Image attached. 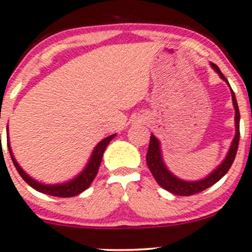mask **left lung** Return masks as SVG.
<instances>
[{
	"mask_svg": "<svg viewBox=\"0 0 252 252\" xmlns=\"http://www.w3.org/2000/svg\"><path fill=\"white\" fill-rule=\"evenodd\" d=\"M211 67L216 71L220 75V77L223 79L227 84L229 86L228 81L224 77L223 73L220 71L219 66L215 63H211ZM231 88V86H229ZM232 100H233V106H234L235 110V136L233 139L231 147H229L228 153H227L226 158L220 164L219 166L214 171H211L210 175L205 177V179L199 180V181H185V180L179 179V177L175 176L174 174H171L168 170L166 165L164 164L163 158H161V151H160V144L159 140L155 136V135H151L150 139V146H148V151L146 155V161L147 165L150 168L151 173H152L153 177L156 179V181L158 182L160 187H163L164 189L169 190L170 193H174L176 195H192L195 193H199L202 190L209 189L213 185H215L219 180H221L224 175L227 174V171L229 170V168L232 166L233 161H234L235 155H237L238 151V145H239V137H240V131H239V121H240V113L239 108H238L237 99H235V95L233 93L232 88Z\"/></svg>",
	"mask_w": 252,
	"mask_h": 252,
	"instance_id": "1",
	"label": "left lung"
}]
</instances>
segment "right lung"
<instances>
[{
	"mask_svg": "<svg viewBox=\"0 0 252 252\" xmlns=\"http://www.w3.org/2000/svg\"><path fill=\"white\" fill-rule=\"evenodd\" d=\"M115 136L116 134L110 135V136L105 137L104 140H101V141L95 146L91 158H89L88 164H87L84 170L82 171L78 176H76L75 179H72L71 181L63 182V184H59V185H44V184H41V182L36 181V180H33L31 176H29V175L21 169V166L18 164V161L15 160L14 156H13L12 150H10L8 133H7V145H8V151H9L10 158H12L13 160V164H14L18 173L20 174V176L23 177L24 181H25L26 184L30 185L32 189L38 190V192L46 193V194H49V195H54V197L68 198V197H75V195L79 194V193H82L83 190H86L89 186H91L92 182L94 181L95 176H96L97 170H99V166H100V163H101L102 155H104L105 152V148L107 147V145L110 144V141Z\"/></svg>",
	"mask_w": 252,
	"mask_h": 252,
	"instance_id": "add662e5",
	"label": "right lung"
}]
</instances>
